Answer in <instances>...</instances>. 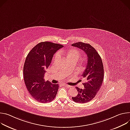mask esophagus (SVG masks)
I'll use <instances>...</instances> for the list:
<instances>
[{
    "mask_svg": "<svg viewBox=\"0 0 130 130\" xmlns=\"http://www.w3.org/2000/svg\"><path fill=\"white\" fill-rule=\"evenodd\" d=\"M63 85L64 86H65V87H71L70 86H69V85H68L67 84H63Z\"/></svg>",
    "mask_w": 130,
    "mask_h": 130,
    "instance_id": "34e87169",
    "label": "esophagus"
}]
</instances>
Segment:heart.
Returning <instances> with one entry per match:
<instances>
[{
	"label": "heart",
	"mask_w": 130,
	"mask_h": 130,
	"mask_svg": "<svg viewBox=\"0 0 130 130\" xmlns=\"http://www.w3.org/2000/svg\"><path fill=\"white\" fill-rule=\"evenodd\" d=\"M57 57V56L56 57V58ZM68 58H76L77 59H78L79 57V53L75 50L72 51L71 52H70L68 55Z\"/></svg>",
	"instance_id": "heart-1"
}]
</instances>
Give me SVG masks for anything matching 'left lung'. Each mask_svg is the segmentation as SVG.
Returning a JSON list of instances; mask_svg holds the SVG:
<instances>
[{
	"label": "left lung",
	"mask_w": 130,
	"mask_h": 130,
	"mask_svg": "<svg viewBox=\"0 0 130 130\" xmlns=\"http://www.w3.org/2000/svg\"><path fill=\"white\" fill-rule=\"evenodd\" d=\"M85 52L87 56V63L82 76L86 79L83 84L84 89L76 87L78 94L72 97L75 102L85 103L89 102L100 90L104 78V68L100 56L95 48L88 43L78 42L72 44Z\"/></svg>",
	"instance_id": "8db88e82"
}]
</instances>
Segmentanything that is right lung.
Returning a JSON list of instances; mask_svg holds the SVG:
<instances>
[{"label":"right lung","mask_w":130,"mask_h":130,"mask_svg":"<svg viewBox=\"0 0 130 130\" xmlns=\"http://www.w3.org/2000/svg\"><path fill=\"white\" fill-rule=\"evenodd\" d=\"M63 46L50 42H40L26 57L23 68L24 82L30 95L40 103L52 102L57 93L59 85L45 82L44 76L54 55Z\"/></svg>","instance_id":"add662e5"}]
</instances>
